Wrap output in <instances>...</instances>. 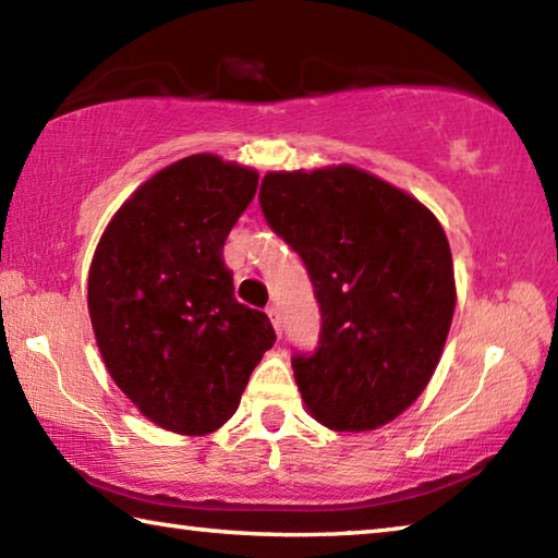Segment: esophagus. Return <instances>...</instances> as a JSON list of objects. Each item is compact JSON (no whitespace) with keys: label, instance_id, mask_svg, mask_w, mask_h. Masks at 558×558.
<instances>
[{"label":"esophagus","instance_id":"obj_1","mask_svg":"<svg viewBox=\"0 0 558 558\" xmlns=\"http://www.w3.org/2000/svg\"><path fill=\"white\" fill-rule=\"evenodd\" d=\"M266 313H268V317H270V323H272V327H276V332L280 335V310H278L276 305H270V307L266 310Z\"/></svg>","mask_w":558,"mask_h":558}]
</instances>
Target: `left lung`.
Here are the masks:
<instances>
[{"instance_id": "left-lung-1", "label": "left lung", "mask_w": 558, "mask_h": 558, "mask_svg": "<svg viewBox=\"0 0 558 558\" xmlns=\"http://www.w3.org/2000/svg\"><path fill=\"white\" fill-rule=\"evenodd\" d=\"M260 209L305 260L323 313L315 354L292 359L305 411L339 433L399 418L436 372L456 313L436 214L354 165L268 172Z\"/></svg>"}]
</instances>
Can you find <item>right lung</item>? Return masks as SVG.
Segmentation results:
<instances>
[{
	"mask_svg": "<svg viewBox=\"0 0 558 558\" xmlns=\"http://www.w3.org/2000/svg\"><path fill=\"white\" fill-rule=\"evenodd\" d=\"M258 172L189 155L140 184L102 231L88 313L106 369L132 405L179 436L219 430L276 342L266 313L233 298L226 235Z\"/></svg>",
	"mask_w": 558,
	"mask_h": 558,
	"instance_id": "add662e5",
	"label": "right lung"
}]
</instances>
